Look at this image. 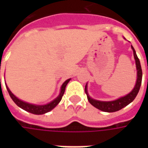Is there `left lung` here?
Segmentation results:
<instances>
[{"instance_id":"8db88e82","label":"left lung","mask_w":148,"mask_h":148,"mask_svg":"<svg viewBox=\"0 0 148 148\" xmlns=\"http://www.w3.org/2000/svg\"><path fill=\"white\" fill-rule=\"evenodd\" d=\"M132 48L133 50L134 58L136 60V65L137 69V80L136 84L134 87V89L132 90V92L128 93L126 96L121 97L119 99L116 100V101H97L93 98H91L87 93V87L86 86L85 87V92L87 95V99L89 101V102L94 106L97 109H100L103 112H116L123 109L124 107L127 106L129 105L132 101H133L139 93V90L140 89V86H141V82H142V69H141V66H140V62L139 58L137 57L136 53L133 47L132 46Z\"/></svg>"}]
</instances>
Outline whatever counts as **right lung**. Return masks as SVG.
I'll list each match as a JSON object with an SVG mask.
<instances>
[{"label":"right lung","instance_id":"obj_1","mask_svg":"<svg viewBox=\"0 0 148 148\" xmlns=\"http://www.w3.org/2000/svg\"><path fill=\"white\" fill-rule=\"evenodd\" d=\"M71 79H67V80L64 83L62 84V86L61 87V92H60V94L59 96L55 99L54 101H52L51 102H50L47 105H44V106H36V105H32V104H29V103L24 102V101H22L21 100L18 99L17 97L16 96H14L12 92L9 90V89L8 88V86H6V88H7V90H8L9 95L11 97V98L12 99V101H14L16 105H17L20 108L23 109L24 110L27 112H29L31 113H33V114L36 115H40V114H44L46 112H48L49 111H51V109H53L55 108V106L58 105V103L60 102V101L62 100V97L64 94L65 90H66V86L67 83L70 82Z\"/></svg>","mask_w":148,"mask_h":148}]
</instances>
